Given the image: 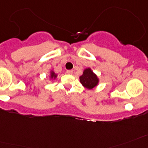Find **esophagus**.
Wrapping results in <instances>:
<instances>
[{"instance_id":"34e87169","label":"esophagus","mask_w":148,"mask_h":148,"mask_svg":"<svg viewBox=\"0 0 148 148\" xmlns=\"http://www.w3.org/2000/svg\"><path fill=\"white\" fill-rule=\"evenodd\" d=\"M66 73L67 74H73V70H66Z\"/></svg>"}]
</instances>
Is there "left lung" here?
<instances>
[{
  "mask_svg": "<svg viewBox=\"0 0 148 148\" xmlns=\"http://www.w3.org/2000/svg\"><path fill=\"white\" fill-rule=\"evenodd\" d=\"M80 82L86 88L91 90L98 85L99 79L93 73L91 68H87L83 71V74L79 77Z\"/></svg>",
  "mask_w": 148,
  "mask_h": 148,
  "instance_id": "1",
  "label": "left lung"
}]
</instances>
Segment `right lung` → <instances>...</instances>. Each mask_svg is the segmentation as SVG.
Instances as JSON below:
<instances>
[{
    "label": "right lung",
    "instance_id": "right-lung-1",
    "mask_svg": "<svg viewBox=\"0 0 148 148\" xmlns=\"http://www.w3.org/2000/svg\"><path fill=\"white\" fill-rule=\"evenodd\" d=\"M57 75L53 71H51V79H56Z\"/></svg>",
    "mask_w": 148,
    "mask_h": 148
}]
</instances>
